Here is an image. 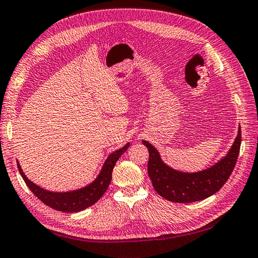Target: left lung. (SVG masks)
I'll return each mask as SVG.
<instances>
[{"instance_id": "1", "label": "left lung", "mask_w": 258, "mask_h": 258, "mask_svg": "<svg viewBox=\"0 0 258 258\" xmlns=\"http://www.w3.org/2000/svg\"><path fill=\"white\" fill-rule=\"evenodd\" d=\"M241 134H238L227 155L212 167L196 172L176 170L162 161L160 154L148 141L143 144L148 148V175L152 186L161 197L172 203H194L208 198L222 188L232 175L237 161Z\"/></svg>"}]
</instances>
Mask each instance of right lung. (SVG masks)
Masks as SVG:
<instances>
[{
	"label": "right lung",
	"instance_id": "obj_1",
	"mask_svg": "<svg viewBox=\"0 0 258 258\" xmlns=\"http://www.w3.org/2000/svg\"><path fill=\"white\" fill-rule=\"evenodd\" d=\"M129 145L130 144L128 143L127 145L123 146L122 148L113 151L112 154H110L107 160L104 161V164L101 168V171H100L96 179L89 183V185L76 189V190H46V189L38 186L33 181H31L29 178L25 176V173L23 172L22 168H21L19 161L18 168L21 176L23 178V180L30 188V190L32 191L41 202H43L46 206H49L55 210H59V212L78 213L92 206V205L96 204L99 199L102 197L103 194L106 192L107 188L110 185V181H111L112 170L115 162L118 161L120 156L129 148Z\"/></svg>",
	"mask_w": 258,
	"mask_h": 258
}]
</instances>
